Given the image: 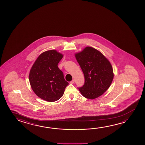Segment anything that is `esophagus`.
Masks as SVG:
<instances>
[{
  "instance_id": "34e87169",
  "label": "esophagus",
  "mask_w": 145,
  "mask_h": 145,
  "mask_svg": "<svg viewBox=\"0 0 145 145\" xmlns=\"http://www.w3.org/2000/svg\"><path fill=\"white\" fill-rule=\"evenodd\" d=\"M74 82H75V80H74V79H73L71 81H70V84H73V83H74Z\"/></svg>"
}]
</instances>
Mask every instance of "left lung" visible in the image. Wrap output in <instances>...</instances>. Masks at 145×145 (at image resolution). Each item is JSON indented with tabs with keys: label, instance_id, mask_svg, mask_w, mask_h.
Masks as SVG:
<instances>
[{
	"label": "left lung",
	"instance_id": "obj_1",
	"mask_svg": "<svg viewBox=\"0 0 145 145\" xmlns=\"http://www.w3.org/2000/svg\"><path fill=\"white\" fill-rule=\"evenodd\" d=\"M82 70L85 82L78 89L88 99L99 97L109 88L114 78L110 62L100 51L90 46L75 54Z\"/></svg>",
	"mask_w": 145,
	"mask_h": 145
}]
</instances>
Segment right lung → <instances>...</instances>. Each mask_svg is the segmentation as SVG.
Listing matches in <instances>:
<instances>
[{"instance_id":"add662e5","label":"right lung","mask_w":145,"mask_h":145,"mask_svg":"<svg viewBox=\"0 0 145 145\" xmlns=\"http://www.w3.org/2000/svg\"><path fill=\"white\" fill-rule=\"evenodd\" d=\"M63 57L57 50H49L41 54L31 67L29 75L30 86L42 100L50 102L59 100L69 84L57 67Z\"/></svg>"}]
</instances>
